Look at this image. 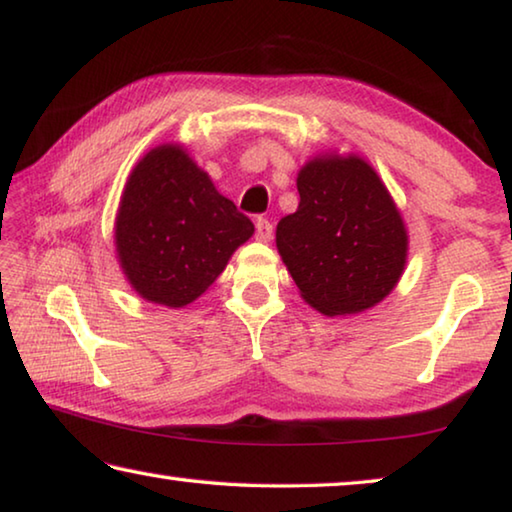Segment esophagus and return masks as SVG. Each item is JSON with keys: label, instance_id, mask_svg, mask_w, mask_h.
Listing matches in <instances>:
<instances>
[{"label": "esophagus", "instance_id": "34e87169", "mask_svg": "<svg viewBox=\"0 0 512 512\" xmlns=\"http://www.w3.org/2000/svg\"><path fill=\"white\" fill-rule=\"evenodd\" d=\"M256 240H261V242L272 240V222H270V219H263V217L256 219Z\"/></svg>", "mask_w": 512, "mask_h": 512}]
</instances>
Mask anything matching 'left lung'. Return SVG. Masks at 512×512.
Wrapping results in <instances>:
<instances>
[{
  "label": "left lung",
  "mask_w": 512,
  "mask_h": 512,
  "mask_svg": "<svg viewBox=\"0 0 512 512\" xmlns=\"http://www.w3.org/2000/svg\"><path fill=\"white\" fill-rule=\"evenodd\" d=\"M300 206L277 247L302 297L325 316L357 313L391 293L407 233L387 187L359 157H316L297 176Z\"/></svg>",
  "instance_id": "left-lung-1"
}]
</instances>
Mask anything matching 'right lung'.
<instances>
[{
  "label": "right lung",
  "instance_id": "obj_1",
  "mask_svg": "<svg viewBox=\"0 0 512 512\" xmlns=\"http://www.w3.org/2000/svg\"><path fill=\"white\" fill-rule=\"evenodd\" d=\"M254 224L219 194L178 146H160L125 185L116 217V251L141 297L164 306L194 302Z\"/></svg>",
  "mask_w": 512,
  "mask_h": 512
}]
</instances>
